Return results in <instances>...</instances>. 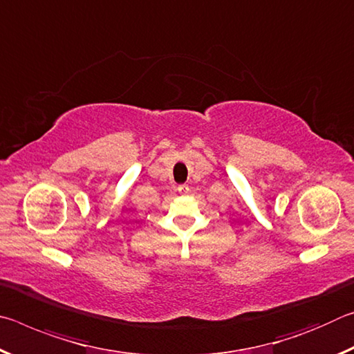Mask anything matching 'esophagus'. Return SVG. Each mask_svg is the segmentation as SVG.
I'll return each mask as SVG.
<instances>
[{
	"instance_id": "34e87169",
	"label": "esophagus",
	"mask_w": 354,
	"mask_h": 354,
	"mask_svg": "<svg viewBox=\"0 0 354 354\" xmlns=\"http://www.w3.org/2000/svg\"><path fill=\"white\" fill-rule=\"evenodd\" d=\"M178 192H179V194H189V185L187 184L178 185Z\"/></svg>"
}]
</instances>
